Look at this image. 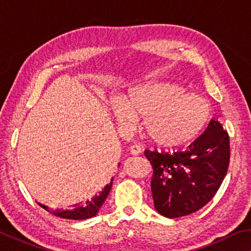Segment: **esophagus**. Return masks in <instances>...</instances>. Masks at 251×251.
Here are the masks:
<instances>
[{"label":"esophagus","mask_w":251,"mask_h":251,"mask_svg":"<svg viewBox=\"0 0 251 251\" xmlns=\"http://www.w3.org/2000/svg\"><path fill=\"white\" fill-rule=\"evenodd\" d=\"M129 151H130L131 155L137 156L142 152V148H141V146H138V145H133V146H130Z\"/></svg>","instance_id":"obj_1"}]
</instances>
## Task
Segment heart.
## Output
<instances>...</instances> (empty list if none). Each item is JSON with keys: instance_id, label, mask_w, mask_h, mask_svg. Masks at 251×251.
<instances>
[{"instance_id": "1", "label": "heart", "mask_w": 251, "mask_h": 251, "mask_svg": "<svg viewBox=\"0 0 251 251\" xmlns=\"http://www.w3.org/2000/svg\"><path fill=\"white\" fill-rule=\"evenodd\" d=\"M120 128H133L143 116V129L152 142L177 146L192 141L206 125L209 106L203 97L187 93L177 84L156 82L139 85L112 104Z\"/></svg>"}]
</instances>
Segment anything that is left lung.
Instances as JSON below:
<instances>
[{"label": "left lung", "mask_w": 251, "mask_h": 251, "mask_svg": "<svg viewBox=\"0 0 251 251\" xmlns=\"http://www.w3.org/2000/svg\"><path fill=\"white\" fill-rule=\"evenodd\" d=\"M152 167L155 209L167 218L193 214L209 202L226 176L230 158L229 136L217 120L184 151H145Z\"/></svg>", "instance_id": "obj_1"}]
</instances>
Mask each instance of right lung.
Here are the masks:
<instances>
[{"label": "right lung", "instance_id": "right-lung-1", "mask_svg": "<svg viewBox=\"0 0 251 251\" xmlns=\"http://www.w3.org/2000/svg\"><path fill=\"white\" fill-rule=\"evenodd\" d=\"M112 184H113V178L110 179L109 184L106 185L104 188L100 190V194L95 195V196L92 197L91 199H87L85 202L76 203V205H74L73 209L50 210L48 206L42 205L40 202L39 203L42 208H44L45 210H48L49 212H50V214L57 216V217L64 218V219H73V220L88 219L97 215V212H99V210L100 209V207L103 206L105 199L108 196L110 188H112Z\"/></svg>", "mask_w": 251, "mask_h": 251}]
</instances>
